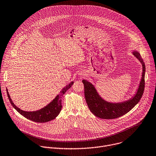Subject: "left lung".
<instances>
[{
    "instance_id": "obj_1",
    "label": "left lung",
    "mask_w": 156,
    "mask_h": 156,
    "mask_svg": "<svg viewBox=\"0 0 156 156\" xmlns=\"http://www.w3.org/2000/svg\"><path fill=\"white\" fill-rule=\"evenodd\" d=\"M133 55L140 60L143 65L142 79L135 96L131 99L122 103H112L103 100L98 94L94 85L85 80H82L84 85L85 100L91 112L101 119H115L122 116L129 112L141 100L145 87V64L139 53L134 51Z\"/></svg>"
}]
</instances>
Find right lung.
<instances>
[{
	"instance_id": "right-lung-1",
	"label": "right lung",
	"mask_w": 156,
	"mask_h": 156,
	"mask_svg": "<svg viewBox=\"0 0 156 156\" xmlns=\"http://www.w3.org/2000/svg\"><path fill=\"white\" fill-rule=\"evenodd\" d=\"M73 83V82H71L69 85H66L65 87H64L63 89L61 91L60 94L58 95L57 97L49 105H48L43 108L36 112H25L20 110V108L16 107V105H15L14 103L12 102L7 90V93L9 100L11 103L12 105L20 114H21L25 118L33 121V122L37 123H45L54 119L59 115L62 108V96L71 87Z\"/></svg>"
}]
</instances>
